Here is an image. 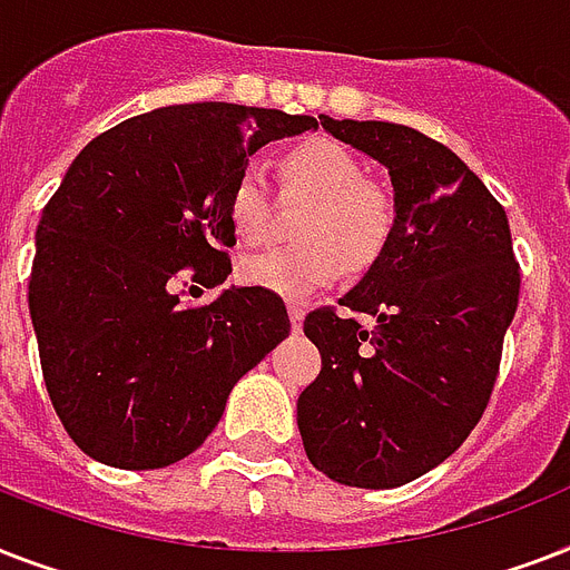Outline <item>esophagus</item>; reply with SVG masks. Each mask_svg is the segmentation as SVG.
I'll use <instances>...</instances> for the list:
<instances>
[{"label": "esophagus", "instance_id": "obj_1", "mask_svg": "<svg viewBox=\"0 0 570 570\" xmlns=\"http://www.w3.org/2000/svg\"><path fill=\"white\" fill-rule=\"evenodd\" d=\"M289 325H293V331H302V325H304L302 304H289Z\"/></svg>", "mask_w": 570, "mask_h": 570}]
</instances>
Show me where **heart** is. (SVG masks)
Here are the masks:
<instances>
[{
    "instance_id": "obj_1",
    "label": "heart",
    "mask_w": 570,
    "mask_h": 570,
    "mask_svg": "<svg viewBox=\"0 0 570 570\" xmlns=\"http://www.w3.org/2000/svg\"><path fill=\"white\" fill-rule=\"evenodd\" d=\"M281 180L293 197H313L304 218L302 248H268L242 259L239 275L248 286L304 302L343 275L370 268L384 254L396 204L370 183V168L355 150L334 138H307L281 156ZM227 218L236 236L259 242L275 222V189L259 165H242L227 191Z\"/></svg>"
}]
</instances>
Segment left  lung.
Masks as SVG:
<instances>
[{
	"label": "left lung",
	"mask_w": 570,
	"mask_h": 570,
	"mask_svg": "<svg viewBox=\"0 0 570 570\" xmlns=\"http://www.w3.org/2000/svg\"><path fill=\"white\" fill-rule=\"evenodd\" d=\"M320 124L387 168L396 224L340 298L355 316L320 307L304 320L322 370L298 396V432L313 468L340 485L399 488L450 459L479 423L521 268L505 209L450 147L384 120Z\"/></svg>",
	"instance_id": "8db88e82"
}]
</instances>
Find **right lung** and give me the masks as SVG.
Masks as SVG:
<instances>
[{
  "label": "right lung",
  "instance_id": "add662e5",
  "mask_svg": "<svg viewBox=\"0 0 570 570\" xmlns=\"http://www.w3.org/2000/svg\"><path fill=\"white\" fill-rule=\"evenodd\" d=\"M316 129L311 115L236 102L165 106L124 120L76 156L35 233L29 313L58 420L85 455L120 470L186 459L233 384L284 337L281 295L230 286L227 191L248 156Z\"/></svg>",
  "mask_w": 570,
  "mask_h": 570
}]
</instances>
